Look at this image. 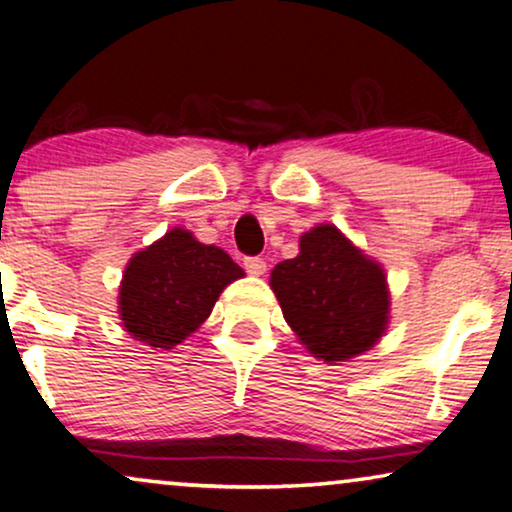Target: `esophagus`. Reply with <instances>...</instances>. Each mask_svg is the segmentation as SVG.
<instances>
[{
  "mask_svg": "<svg viewBox=\"0 0 512 512\" xmlns=\"http://www.w3.org/2000/svg\"><path fill=\"white\" fill-rule=\"evenodd\" d=\"M243 267H245V271H248V274H252V276H262L264 271H267V262H264L262 257H245Z\"/></svg>",
  "mask_w": 512,
  "mask_h": 512,
  "instance_id": "obj_1",
  "label": "esophagus"
}]
</instances>
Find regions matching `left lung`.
Returning <instances> with one entry per match:
<instances>
[{"instance_id": "8db88e82", "label": "left lung", "mask_w": 512, "mask_h": 512, "mask_svg": "<svg viewBox=\"0 0 512 512\" xmlns=\"http://www.w3.org/2000/svg\"><path fill=\"white\" fill-rule=\"evenodd\" d=\"M271 288L302 344L327 363L367 351L386 330L384 271L332 224L299 238V255L276 264Z\"/></svg>"}]
</instances>
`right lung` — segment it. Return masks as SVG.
Segmentation results:
<instances>
[{"label": "right lung", "mask_w": 512, "mask_h": 512, "mask_svg": "<svg viewBox=\"0 0 512 512\" xmlns=\"http://www.w3.org/2000/svg\"><path fill=\"white\" fill-rule=\"evenodd\" d=\"M241 276L243 269L224 250L199 243L187 229L168 231L128 262L119 292L126 332L154 349H173Z\"/></svg>", "instance_id": "add662e5"}]
</instances>
